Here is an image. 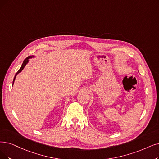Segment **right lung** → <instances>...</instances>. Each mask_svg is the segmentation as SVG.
I'll return each mask as SVG.
<instances>
[{"label":"right lung","instance_id":"1","mask_svg":"<svg viewBox=\"0 0 159 159\" xmlns=\"http://www.w3.org/2000/svg\"><path fill=\"white\" fill-rule=\"evenodd\" d=\"M31 57H33V56H29V57H27L24 60V61H23V64H22V65H21V67L20 68V69L19 70L18 72H17L16 74V75H15V77H14V80H13V84H14V81H15V79H16V77L17 74H19L20 72H21L22 71V70L24 68V67L25 66V65H26V64H27V63L28 62V61H29V58H31Z\"/></svg>","mask_w":159,"mask_h":159}]
</instances>
